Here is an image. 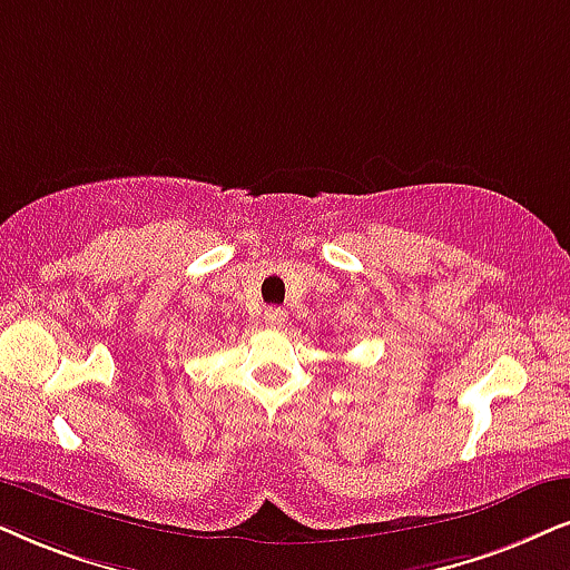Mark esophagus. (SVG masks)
Masks as SVG:
<instances>
[{"label":"esophagus","instance_id":"esophagus-1","mask_svg":"<svg viewBox=\"0 0 570 570\" xmlns=\"http://www.w3.org/2000/svg\"><path fill=\"white\" fill-rule=\"evenodd\" d=\"M286 323V309L284 307H268L265 309V326L281 328Z\"/></svg>","mask_w":570,"mask_h":570}]
</instances>
